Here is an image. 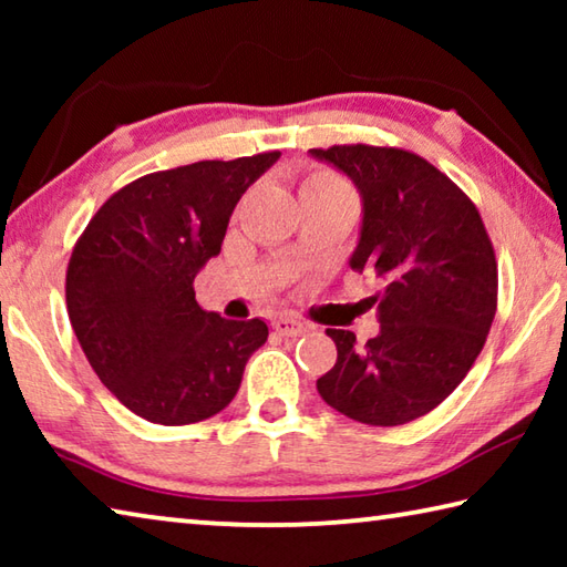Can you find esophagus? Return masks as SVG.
Returning a JSON list of instances; mask_svg holds the SVG:
<instances>
[{"label": "esophagus", "instance_id": "1", "mask_svg": "<svg viewBox=\"0 0 567 567\" xmlns=\"http://www.w3.org/2000/svg\"><path fill=\"white\" fill-rule=\"evenodd\" d=\"M272 330L277 334H282V338H300V334L307 332V324L300 322L297 318H287V315H285V318H277L272 322Z\"/></svg>", "mask_w": 567, "mask_h": 567}]
</instances>
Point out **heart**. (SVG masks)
I'll return each mask as SVG.
<instances>
[{"instance_id": "b5f03b06", "label": "heart", "mask_w": 567, "mask_h": 567, "mask_svg": "<svg viewBox=\"0 0 567 567\" xmlns=\"http://www.w3.org/2000/svg\"><path fill=\"white\" fill-rule=\"evenodd\" d=\"M312 192H350V187L332 172H315L302 185V195H312Z\"/></svg>"}]
</instances>
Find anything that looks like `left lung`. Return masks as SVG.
I'll return each instance as SVG.
<instances>
[{
  "mask_svg": "<svg viewBox=\"0 0 567 567\" xmlns=\"http://www.w3.org/2000/svg\"><path fill=\"white\" fill-rule=\"evenodd\" d=\"M362 195L354 272H372L380 334L358 344L328 330L338 362L320 398L364 425L395 427L435 410L473 368L497 310L495 249L477 207L415 152L372 145L310 150Z\"/></svg>",
  "mask_w": 567,
  "mask_h": 567,
  "instance_id": "1",
  "label": "left lung"
}]
</instances>
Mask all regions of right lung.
<instances>
[{"instance_id":"add662e5","label":"right lung","mask_w":567,"mask_h":567,"mask_svg":"<svg viewBox=\"0 0 567 567\" xmlns=\"http://www.w3.org/2000/svg\"><path fill=\"white\" fill-rule=\"evenodd\" d=\"M280 152L205 159L130 182L90 219L66 267V312L102 385L157 425L217 415L267 340L262 320H225L195 300L245 189Z\"/></svg>"}]
</instances>
